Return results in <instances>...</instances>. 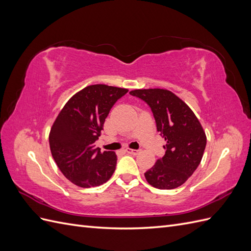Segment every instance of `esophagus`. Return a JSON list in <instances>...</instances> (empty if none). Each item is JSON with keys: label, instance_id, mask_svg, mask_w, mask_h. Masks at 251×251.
Returning a JSON list of instances; mask_svg holds the SVG:
<instances>
[{"label": "esophagus", "instance_id": "esophagus-1", "mask_svg": "<svg viewBox=\"0 0 251 251\" xmlns=\"http://www.w3.org/2000/svg\"><path fill=\"white\" fill-rule=\"evenodd\" d=\"M126 151L127 154H131V155H138L140 154V150H132V149H126Z\"/></svg>", "mask_w": 251, "mask_h": 251}]
</instances>
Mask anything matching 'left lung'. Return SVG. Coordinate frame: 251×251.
<instances>
[{"mask_svg":"<svg viewBox=\"0 0 251 251\" xmlns=\"http://www.w3.org/2000/svg\"><path fill=\"white\" fill-rule=\"evenodd\" d=\"M130 94L150 105L157 131L166 141L164 156L144 173V177L149 184L159 189L179 187L198 168L206 147V135L199 119L169 90L139 89Z\"/></svg>","mask_w":251,"mask_h":251,"instance_id":"8db88e82","label":"left lung"}]
</instances>
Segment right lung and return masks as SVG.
Masks as SVG:
<instances>
[{
	"label": "right lung",
	"mask_w": 251,
	"mask_h": 251,
	"mask_svg": "<svg viewBox=\"0 0 251 251\" xmlns=\"http://www.w3.org/2000/svg\"><path fill=\"white\" fill-rule=\"evenodd\" d=\"M127 89L88 86L74 94L59 112L49 134L50 151L64 176L80 187L105 183L115 171L114 151L95 148L111 108Z\"/></svg>",
	"instance_id": "add662e5"
}]
</instances>
